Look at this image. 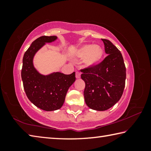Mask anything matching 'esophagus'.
<instances>
[{
  "mask_svg": "<svg viewBox=\"0 0 151 151\" xmlns=\"http://www.w3.org/2000/svg\"><path fill=\"white\" fill-rule=\"evenodd\" d=\"M81 77V73L79 72H76V78H79Z\"/></svg>",
  "mask_w": 151,
  "mask_h": 151,
  "instance_id": "esophagus-1",
  "label": "esophagus"
}]
</instances>
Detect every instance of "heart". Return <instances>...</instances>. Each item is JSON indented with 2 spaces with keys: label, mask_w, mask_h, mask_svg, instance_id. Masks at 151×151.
Returning a JSON list of instances; mask_svg holds the SVG:
<instances>
[{
  "label": "heart",
  "mask_w": 151,
  "mask_h": 151,
  "mask_svg": "<svg viewBox=\"0 0 151 151\" xmlns=\"http://www.w3.org/2000/svg\"><path fill=\"white\" fill-rule=\"evenodd\" d=\"M76 57L84 58V63L87 66H94L101 62L103 56V50L97 45H86L76 50Z\"/></svg>",
  "instance_id": "b5f03b06"
}]
</instances>
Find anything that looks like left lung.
<instances>
[{
    "label": "left lung",
    "mask_w": 151,
    "mask_h": 151,
    "mask_svg": "<svg viewBox=\"0 0 151 151\" xmlns=\"http://www.w3.org/2000/svg\"><path fill=\"white\" fill-rule=\"evenodd\" d=\"M106 57L94 66L81 69L85 81V101L89 108L103 111L114 105L123 93L126 67L118 48L110 40L102 39Z\"/></svg>",
    "instance_id": "8db88e82"
}]
</instances>
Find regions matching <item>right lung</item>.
I'll return each mask as SVG.
<instances>
[{
  "mask_svg": "<svg viewBox=\"0 0 151 151\" xmlns=\"http://www.w3.org/2000/svg\"><path fill=\"white\" fill-rule=\"evenodd\" d=\"M56 36H42L32 42L25 52L22 59L21 77L28 99L36 106L46 111L60 109L65 100L66 93L75 81V73L65 75L54 73L42 75L35 69L33 57L46 42L55 41Z\"/></svg>",
  "mask_w": 151,
  "mask_h": 151,
  "instance_id": "1",
  "label": "right lung"
}]
</instances>
